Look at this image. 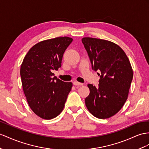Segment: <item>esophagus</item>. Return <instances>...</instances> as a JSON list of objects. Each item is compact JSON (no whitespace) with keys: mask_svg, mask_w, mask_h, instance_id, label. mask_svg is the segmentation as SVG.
<instances>
[{"mask_svg":"<svg viewBox=\"0 0 149 149\" xmlns=\"http://www.w3.org/2000/svg\"><path fill=\"white\" fill-rule=\"evenodd\" d=\"M73 84L74 86H82L83 84L82 83H81V82H77V81H74L73 82Z\"/></svg>","mask_w":149,"mask_h":149,"instance_id":"1","label":"esophagus"}]
</instances>
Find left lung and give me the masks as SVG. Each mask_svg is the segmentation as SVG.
Masks as SVG:
<instances>
[{"label":"left lung","mask_w":149,"mask_h":149,"mask_svg":"<svg viewBox=\"0 0 149 149\" xmlns=\"http://www.w3.org/2000/svg\"><path fill=\"white\" fill-rule=\"evenodd\" d=\"M82 43L93 70L101 72L98 87L88 84L90 93L86 106L95 117L106 119L116 114L128 98L133 70L125 52L118 45L105 40L86 37Z\"/></svg>","instance_id":"1"}]
</instances>
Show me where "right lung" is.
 <instances>
[{
    "mask_svg": "<svg viewBox=\"0 0 149 149\" xmlns=\"http://www.w3.org/2000/svg\"><path fill=\"white\" fill-rule=\"evenodd\" d=\"M73 39L57 37L39 42L29 49L21 65L22 89L30 108L45 120L63 111L72 82L57 79L52 70L62 66L63 55Z\"/></svg>",
    "mask_w": 149,
    "mask_h": 149,
    "instance_id": "right-lung-1",
    "label": "right lung"
}]
</instances>
